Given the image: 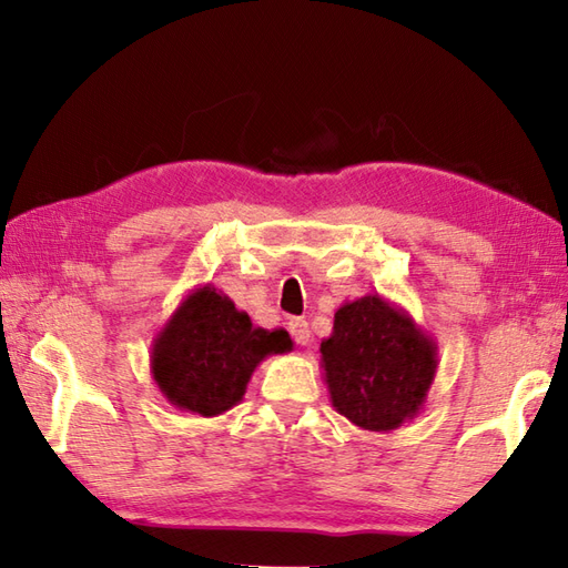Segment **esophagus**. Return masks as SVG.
<instances>
[{
    "label": "esophagus",
    "mask_w": 568,
    "mask_h": 568,
    "mask_svg": "<svg viewBox=\"0 0 568 568\" xmlns=\"http://www.w3.org/2000/svg\"><path fill=\"white\" fill-rule=\"evenodd\" d=\"M287 329H291L293 339L300 344V346H307L312 342V332H310V324L305 320H291V324H287Z\"/></svg>",
    "instance_id": "obj_1"
}]
</instances>
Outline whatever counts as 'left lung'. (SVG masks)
Instances as JSON below:
<instances>
[{
	"mask_svg": "<svg viewBox=\"0 0 568 568\" xmlns=\"http://www.w3.org/2000/svg\"><path fill=\"white\" fill-rule=\"evenodd\" d=\"M320 354L332 407L366 432L415 419L439 366L437 342L381 295L346 300Z\"/></svg>",
	"mask_w": 568,
	"mask_h": 568,
	"instance_id": "obj_1",
	"label": "left lung"
}]
</instances>
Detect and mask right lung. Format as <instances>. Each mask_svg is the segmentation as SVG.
Masks as SVG:
<instances>
[{
	"label": "right lung",
	"mask_w": 568,
	"mask_h": 568,
	"mask_svg": "<svg viewBox=\"0 0 568 568\" xmlns=\"http://www.w3.org/2000/svg\"><path fill=\"white\" fill-rule=\"evenodd\" d=\"M291 348L285 329L253 327L246 312L207 283L195 287L155 334L151 376L173 407L216 417L241 403L261 361Z\"/></svg>",
	"instance_id": "1"
}]
</instances>
